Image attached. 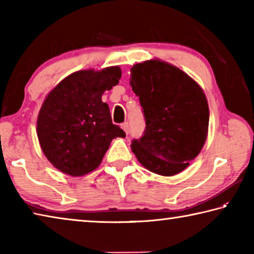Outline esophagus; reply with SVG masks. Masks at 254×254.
Wrapping results in <instances>:
<instances>
[{"mask_svg": "<svg viewBox=\"0 0 254 254\" xmlns=\"http://www.w3.org/2000/svg\"><path fill=\"white\" fill-rule=\"evenodd\" d=\"M121 127L123 128L124 132H126L127 134V132H128V123H127V122L122 123V124H121Z\"/></svg>", "mask_w": 254, "mask_h": 254, "instance_id": "obj_1", "label": "esophagus"}]
</instances>
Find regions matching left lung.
<instances>
[{
  "instance_id": "left-lung-1",
  "label": "left lung",
  "mask_w": 254,
  "mask_h": 254,
  "mask_svg": "<svg viewBox=\"0 0 254 254\" xmlns=\"http://www.w3.org/2000/svg\"><path fill=\"white\" fill-rule=\"evenodd\" d=\"M130 80L145 120L143 135L132 141L133 153L154 174H179L207 137L209 110L203 89L179 68L157 59L133 66Z\"/></svg>"
}]
</instances>
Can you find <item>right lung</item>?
Returning <instances> with one entry per match:
<instances>
[{
	"label": "right lung",
	"instance_id": "1",
	"mask_svg": "<svg viewBox=\"0 0 254 254\" xmlns=\"http://www.w3.org/2000/svg\"><path fill=\"white\" fill-rule=\"evenodd\" d=\"M120 67L95 71L79 70L64 78L42 104L37 121L40 147L55 168L84 176L95 170L111 141L124 137L112 123L109 105L102 95L119 84Z\"/></svg>",
	"mask_w": 254,
	"mask_h": 254
}]
</instances>
